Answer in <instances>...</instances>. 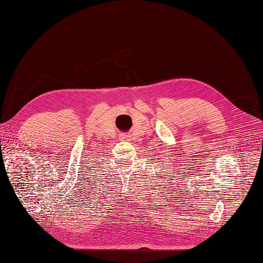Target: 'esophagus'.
<instances>
[{
	"instance_id": "34e87169",
	"label": "esophagus",
	"mask_w": 263,
	"mask_h": 263,
	"mask_svg": "<svg viewBox=\"0 0 263 263\" xmlns=\"http://www.w3.org/2000/svg\"><path fill=\"white\" fill-rule=\"evenodd\" d=\"M121 138L122 139H127V138H128V136H127V135H121Z\"/></svg>"
}]
</instances>
